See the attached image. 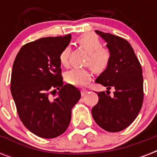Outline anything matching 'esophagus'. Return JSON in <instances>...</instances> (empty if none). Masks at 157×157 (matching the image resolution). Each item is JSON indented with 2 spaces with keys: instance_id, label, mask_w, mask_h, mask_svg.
Returning a JSON list of instances; mask_svg holds the SVG:
<instances>
[{
  "instance_id": "esophagus-1",
  "label": "esophagus",
  "mask_w": 157,
  "mask_h": 157,
  "mask_svg": "<svg viewBox=\"0 0 157 157\" xmlns=\"http://www.w3.org/2000/svg\"><path fill=\"white\" fill-rule=\"evenodd\" d=\"M81 95L84 96L86 93H87V90H86V89H82V90H81Z\"/></svg>"
}]
</instances>
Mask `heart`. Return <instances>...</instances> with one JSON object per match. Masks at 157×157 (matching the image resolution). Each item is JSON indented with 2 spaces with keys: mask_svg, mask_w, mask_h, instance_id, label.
<instances>
[{
  "mask_svg": "<svg viewBox=\"0 0 157 157\" xmlns=\"http://www.w3.org/2000/svg\"><path fill=\"white\" fill-rule=\"evenodd\" d=\"M77 43L89 54L87 64L96 71H103L107 68L110 62V52L102 47L100 39L93 33H84L77 39ZM70 49L66 47L59 55L62 65H68ZM90 71L88 69L74 68L65 75L66 81L73 86H83L90 79Z\"/></svg>",
  "mask_w": 157,
  "mask_h": 157,
  "instance_id": "obj_1",
  "label": "heart"
}]
</instances>
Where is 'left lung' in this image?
I'll use <instances>...</instances> for the list:
<instances>
[{
  "label": "left lung",
  "mask_w": 157,
  "mask_h": 157,
  "mask_svg": "<svg viewBox=\"0 0 157 157\" xmlns=\"http://www.w3.org/2000/svg\"><path fill=\"white\" fill-rule=\"evenodd\" d=\"M107 42L110 52L108 66L95 80L107 90L98 94V102L92 108L95 122L108 132H119L134 121L144 101L143 70L131 45L124 38L95 30ZM113 89L112 96L109 90Z\"/></svg>",
  "instance_id": "8db88e82"
}]
</instances>
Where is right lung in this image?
<instances>
[{"label": "right lung", "instance_id": "right-lung-1", "mask_svg": "<svg viewBox=\"0 0 157 157\" xmlns=\"http://www.w3.org/2000/svg\"><path fill=\"white\" fill-rule=\"evenodd\" d=\"M71 38L68 34L28 43L13 62L10 91L18 114L28 130L43 139H54L66 131L71 108L81 98L80 90L64 85L61 75L59 55Z\"/></svg>", "mask_w": 157, "mask_h": 157}]
</instances>
